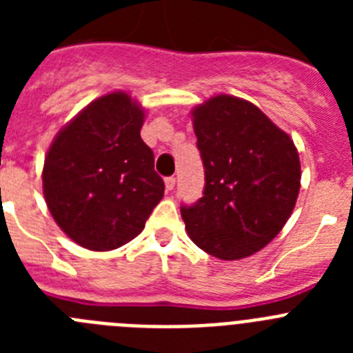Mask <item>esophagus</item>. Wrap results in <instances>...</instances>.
<instances>
[{"label": "esophagus", "mask_w": 353, "mask_h": 353, "mask_svg": "<svg viewBox=\"0 0 353 353\" xmlns=\"http://www.w3.org/2000/svg\"><path fill=\"white\" fill-rule=\"evenodd\" d=\"M174 182H176V180H174V176H166V179H164V185H166L168 191H173Z\"/></svg>", "instance_id": "34e87169"}]
</instances>
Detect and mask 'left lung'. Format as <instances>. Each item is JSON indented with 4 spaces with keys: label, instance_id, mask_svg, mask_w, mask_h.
I'll return each instance as SVG.
<instances>
[{
    "label": "left lung",
    "instance_id": "1",
    "mask_svg": "<svg viewBox=\"0 0 353 353\" xmlns=\"http://www.w3.org/2000/svg\"><path fill=\"white\" fill-rule=\"evenodd\" d=\"M203 198L182 205L187 235L219 260L263 249L292 215L301 161L292 138L254 104L217 95L192 109Z\"/></svg>",
    "mask_w": 353,
    "mask_h": 353
}]
</instances>
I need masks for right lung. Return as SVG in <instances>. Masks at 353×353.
I'll return each mask as SVG.
<instances>
[{
	"label": "right lung",
	"mask_w": 353,
	"mask_h": 353,
	"mask_svg": "<svg viewBox=\"0 0 353 353\" xmlns=\"http://www.w3.org/2000/svg\"><path fill=\"white\" fill-rule=\"evenodd\" d=\"M145 109L125 92L90 102L56 134L43 161V196L56 224L90 251L139 235L164 196L141 139Z\"/></svg>",
	"instance_id": "right-lung-1"
}]
</instances>
